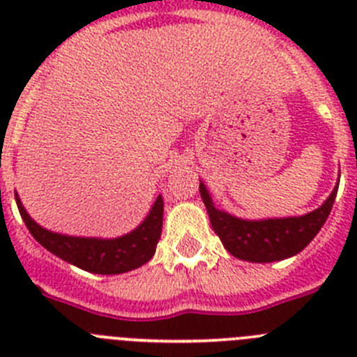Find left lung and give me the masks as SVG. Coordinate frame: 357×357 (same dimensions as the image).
Segmentation results:
<instances>
[{"mask_svg": "<svg viewBox=\"0 0 357 357\" xmlns=\"http://www.w3.org/2000/svg\"><path fill=\"white\" fill-rule=\"evenodd\" d=\"M336 193H338V185L324 202V206L304 216L248 222L216 209L206 185L200 184L202 200L209 213L211 225L218 238L222 239L223 247L238 259L252 261V263L282 261L304 250L326 223Z\"/></svg>", "mask_w": 357, "mask_h": 357, "instance_id": "left-lung-1", "label": "left lung"}]
</instances>
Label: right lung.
Segmentation results:
<instances>
[{
    "mask_svg": "<svg viewBox=\"0 0 357 357\" xmlns=\"http://www.w3.org/2000/svg\"><path fill=\"white\" fill-rule=\"evenodd\" d=\"M15 204L21 213L24 225L30 234L53 255L82 268L85 272L102 273V275H114V273L130 272L134 268L143 266L144 263L155 254L157 241L162 230V211L164 204L160 195L151 207L150 214L143 223L130 234L116 239H96V238H71L56 232L43 229L37 225L23 204L15 195Z\"/></svg>",
    "mask_w": 357,
    "mask_h": 357,
    "instance_id": "right-lung-1",
    "label": "right lung"
}]
</instances>
